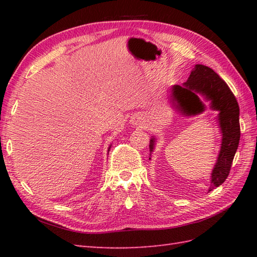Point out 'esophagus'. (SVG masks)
Wrapping results in <instances>:
<instances>
[{
    "label": "esophagus",
    "instance_id": "esophagus-1",
    "mask_svg": "<svg viewBox=\"0 0 257 257\" xmlns=\"http://www.w3.org/2000/svg\"><path fill=\"white\" fill-rule=\"evenodd\" d=\"M133 123H137V122H136V120H133Z\"/></svg>",
    "mask_w": 257,
    "mask_h": 257
}]
</instances>
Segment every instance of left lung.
Here are the masks:
<instances>
[{"label":"left lung","instance_id":"left-lung-1","mask_svg":"<svg viewBox=\"0 0 257 257\" xmlns=\"http://www.w3.org/2000/svg\"><path fill=\"white\" fill-rule=\"evenodd\" d=\"M210 102V109L217 113L216 121L221 132V147L216 162L211 172L209 191L225 181L239 143V108L235 96L226 83L212 68L204 65H195L188 80L171 87V103L184 116H196L205 110L206 106L201 100ZM157 138L151 136L150 156L155 149ZM151 160V157L149 158Z\"/></svg>","mask_w":257,"mask_h":257}]
</instances>
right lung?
I'll return each instance as SVG.
<instances>
[{
  "label": "right lung",
  "mask_w": 257,
  "mask_h": 257,
  "mask_svg": "<svg viewBox=\"0 0 257 257\" xmlns=\"http://www.w3.org/2000/svg\"><path fill=\"white\" fill-rule=\"evenodd\" d=\"M110 148H111V145H110V146H109V148H108V152H109V150H110Z\"/></svg>",
  "instance_id": "right-lung-1"
}]
</instances>
